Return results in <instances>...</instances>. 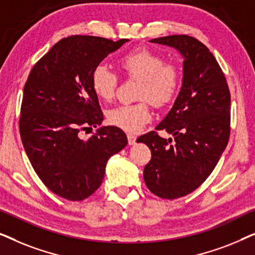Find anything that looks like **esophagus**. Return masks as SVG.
I'll use <instances>...</instances> for the list:
<instances>
[{
  "label": "esophagus",
  "instance_id": "esophagus-1",
  "mask_svg": "<svg viewBox=\"0 0 255 255\" xmlns=\"http://www.w3.org/2000/svg\"><path fill=\"white\" fill-rule=\"evenodd\" d=\"M135 140H137V137H135L134 134H131V133L128 134V145H134V144H135Z\"/></svg>",
  "mask_w": 255,
  "mask_h": 255
}]
</instances>
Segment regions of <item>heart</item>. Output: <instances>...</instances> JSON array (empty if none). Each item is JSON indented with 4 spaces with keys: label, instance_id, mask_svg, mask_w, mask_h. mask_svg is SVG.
Here are the masks:
<instances>
[{
    "label": "heart",
    "instance_id": "1",
    "mask_svg": "<svg viewBox=\"0 0 255 255\" xmlns=\"http://www.w3.org/2000/svg\"><path fill=\"white\" fill-rule=\"evenodd\" d=\"M120 65L128 78L139 80L137 99L140 102L120 104L108 110V122L127 132H138L152 118L149 101L156 107L168 104L180 87V69L165 64L161 55L140 48L122 57ZM92 88L100 100H113L118 85L116 73L106 65H97L92 73Z\"/></svg>",
    "mask_w": 255,
    "mask_h": 255
}]
</instances>
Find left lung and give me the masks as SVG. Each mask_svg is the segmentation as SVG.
Here are the masks:
<instances>
[{
    "mask_svg": "<svg viewBox=\"0 0 255 255\" xmlns=\"http://www.w3.org/2000/svg\"><path fill=\"white\" fill-rule=\"evenodd\" d=\"M173 47L183 58L182 86L155 130L137 139L152 152L144 169L151 193L174 200L197 189L217 165L230 137L231 96L226 79L209 48L186 34L149 40Z\"/></svg>",
    "mask_w": 255,
    "mask_h": 255,
    "instance_id": "8db88e82",
    "label": "left lung"
}]
</instances>
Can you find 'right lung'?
<instances>
[{
	"mask_svg": "<svg viewBox=\"0 0 255 255\" xmlns=\"http://www.w3.org/2000/svg\"><path fill=\"white\" fill-rule=\"evenodd\" d=\"M128 39L71 36L58 41L33 66L24 86L19 132L34 172L51 191L82 201L102 183L111 155L128 145L116 127H101L87 139L81 131L103 122L92 73Z\"/></svg>",
	"mask_w": 255,
	"mask_h": 255,
	"instance_id": "right-lung-1",
	"label": "right lung"
}]
</instances>
